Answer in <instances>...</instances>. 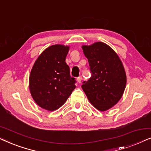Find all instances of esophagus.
Here are the masks:
<instances>
[{"label": "esophagus", "mask_w": 151, "mask_h": 151, "mask_svg": "<svg viewBox=\"0 0 151 151\" xmlns=\"http://www.w3.org/2000/svg\"><path fill=\"white\" fill-rule=\"evenodd\" d=\"M82 76H79V77H78V78H77V81H78V83H81V82H82Z\"/></svg>", "instance_id": "esophagus-1"}]
</instances>
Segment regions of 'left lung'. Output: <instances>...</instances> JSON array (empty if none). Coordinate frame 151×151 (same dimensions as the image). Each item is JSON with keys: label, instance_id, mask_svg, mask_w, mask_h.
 Wrapping results in <instances>:
<instances>
[{"label": "left lung", "instance_id": "obj_1", "mask_svg": "<svg viewBox=\"0 0 151 151\" xmlns=\"http://www.w3.org/2000/svg\"><path fill=\"white\" fill-rule=\"evenodd\" d=\"M87 58L91 77L82 88L89 102L100 111L111 109L120 100L127 84V76L118 55L102 42L82 47Z\"/></svg>", "mask_w": 151, "mask_h": 151}]
</instances>
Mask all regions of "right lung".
<instances>
[{"label":"right lung","mask_w":151,"mask_h":151,"mask_svg":"<svg viewBox=\"0 0 151 151\" xmlns=\"http://www.w3.org/2000/svg\"><path fill=\"white\" fill-rule=\"evenodd\" d=\"M69 47H49L35 62L29 76V90L36 104L53 111L65 104L76 88L65 59Z\"/></svg>","instance_id":"right-lung-1"}]
</instances>
